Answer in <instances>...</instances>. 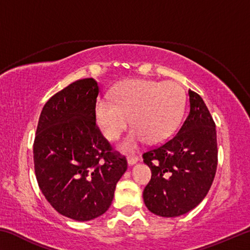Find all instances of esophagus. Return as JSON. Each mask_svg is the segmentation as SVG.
Returning a JSON list of instances; mask_svg holds the SVG:
<instances>
[{
  "instance_id": "esophagus-1",
  "label": "esophagus",
  "mask_w": 250,
  "mask_h": 250,
  "mask_svg": "<svg viewBox=\"0 0 250 250\" xmlns=\"http://www.w3.org/2000/svg\"><path fill=\"white\" fill-rule=\"evenodd\" d=\"M126 160H128V164H129V166H131V167L134 166V164L139 161L138 156H135V155H129L128 158H126Z\"/></svg>"
}]
</instances>
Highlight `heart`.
<instances>
[{"label":"heart","mask_w":250,"mask_h":250,"mask_svg":"<svg viewBox=\"0 0 250 250\" xmlns=\"http://www.w3.org/2000/svg\"><path fill=\"white\" fill-rule=\"evenodd\" d=\"M113 101L100 99L97 103V121L105 137L115 140L130 119L133 130L122 147L133 150L145 140L155 145L170 135L183 111L184 94L174 83L131 80L118 88Z\"/></svg>","instance_id":"b5f03b06"}]
</instances>
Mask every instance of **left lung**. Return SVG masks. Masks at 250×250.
<instances>
[{"label": "left lung", "instance_id": "obj_1", "mask_svg": "<svg viewBox=\"0 0 250 250\" xmlns=\"http://www.w3.org/2000/svg\"><path fill=\"white\" fill-rule=\"evenodd\" d=\"M188 104V115L174 137L142 155L152 172L143 201L158 216L176 217L195 208L216 173L215 122L202 97L192 90Z\"/></svg>", "mask_w": 250, "mask_h": 250}]
</instances>
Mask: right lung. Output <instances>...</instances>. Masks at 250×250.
Listing matches in <instances>:
<instances>
[{
    "label": "right lung",
    "mask_w": 250,
    "mask_h": 250,
    "mask_svg": "<svg viewBox=\"0 0 250 250\" xmlns=\"http://www.w3.org/2000/svg\"><path fill=\"white\" fill-rule=\"evenodd\" d=\"M98 95L94 78L55 94L42 110L33 146L42 193L59 214L79 222L108 210L128 167L96 125Z\"/></svg>",
    "instance_id": "right-lung-1"
}]
</instances>
